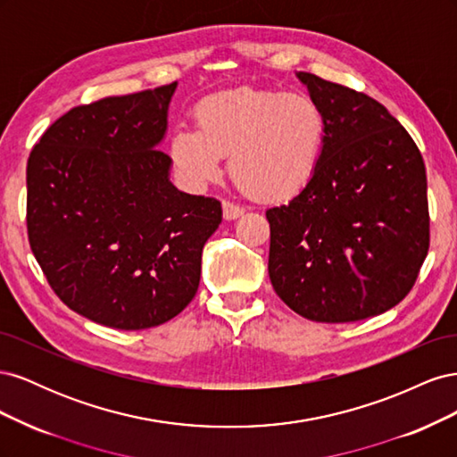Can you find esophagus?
I'll list each match as a JSON object with an SVG mask.
<instances>
[{"mask_svg": "<svg viewBox=\"0 0 457 457\" xmlns=\"http://www.w3.org/2000/svg\"><path fill=\"white\" fill-rule=\"evenodd\" d=\"M244 215V207L232 204V202H223V217L227 220H234Z\"/></svg>", "mask_w": 457, "mask_h": 457, "instance_id": "34e87169", "label": "esophagus"}]
</instances>
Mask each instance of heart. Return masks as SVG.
<instances>
[{
    "label": "heart",
    "mask_w": 457,
    "mask_h": 457,
    "mask_svg": "<svg viewBox=\"0 0 457 457\" xmlns=\"http://www.w3.org/2000/svg\"><path fill=\"white\" fill-rule=\"evenodd\" d=\"M196 129L179 128L170 143L177 171L202 187L228 171L261 200H284L309 183L320 160L328 121L305 93L238 87L204 96L195 108Z\"/></svg>",
    "instance_id": "1"
}]
</instances>
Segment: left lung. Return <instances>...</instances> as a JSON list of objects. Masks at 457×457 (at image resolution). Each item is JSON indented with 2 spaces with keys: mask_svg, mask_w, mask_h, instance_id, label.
I'll return each mask as SVG.
<instances>
[{
  "mask_svg": "<svg viewBox=\"0 0 457 457\" xmlns=\"http://www.w3.org/2000/svg\"><path fill=\"white\" fill-rule=\"evenodd\" d=\"M328 131L309 183L270 207L269 276L312 322H356L403 301L428 252L427 175L398 120L364 93L297 72Z\"/></svg>",
  "mask_w": 457,
  "mask_h": 457,
  "instance_id": "obj_1",
  "label": "left lung"
}]
</instances>
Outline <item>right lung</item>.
I'll return each instance as SVG.
<instances>
[{"instance_id": "1", "label": "right lung", "mask_w": 457, "mask_h": 457, "mask_svg": "<svg viewBox=\"0 0 457 457\" xmlns=\"http://www.w3.org/2000/svg\"><path fill=\"white\" fill-rule=\"evenodd\" d=\"M177 81L68 110L26 168L29 240L66 307L116 329L171 320L198 292L220 202L170 181L158 150Z\"/></svg>"}]
</instances>
